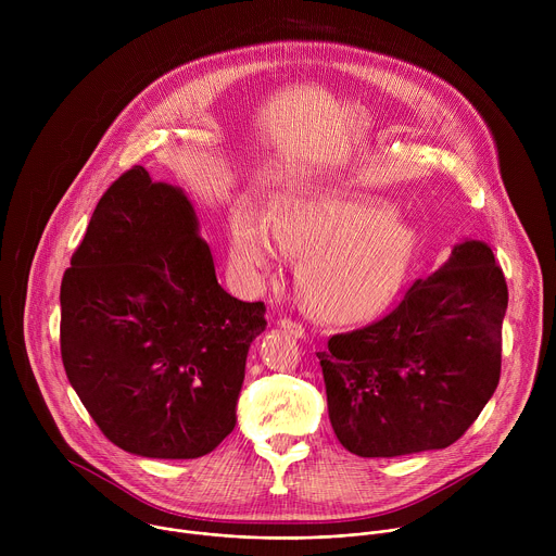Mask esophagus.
<instances>
[{"mask_svg":"<svg viewBox=\"0 0 556 556\" xmlns=\"http://www.w3.org/2000/svg\"><path fill=\"white\" fill-rule=\"evenodd\" d=\"M279 326L286 330V332H290V334H294V337H305V328L301 326V324H296V321H292V319H286V316H283V319H279Z\"/></svg>","mask_w":556,"mask_h":556,"instance_id":"esophagus-1","label":"esophagus"}]
</instances>
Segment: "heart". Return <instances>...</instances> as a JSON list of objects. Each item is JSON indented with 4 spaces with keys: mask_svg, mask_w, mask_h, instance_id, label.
Segmentation results:
<instances>
[{
    "mask_svg": "<svg viewBox=\"0 0 556 556\" xmlns=\"http://www.w3.org/2000/svg\"><path fill=\"white\" fill-rule=\"evenodd\" d=\"M232 257L266 273L277 247L299 257L296 288L316 319L352 324L382 309L407 279L416 235L387 204L341 193L288 195L268 222L240 211L230 226Z\"/></svg>",
    "mask_w": 556,
    "mask_h": 556,
    "instance_id": "1",
    "label": "heart"
}]
</instances>
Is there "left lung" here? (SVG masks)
Segmentation results:
<instances>
[{
	"label": "left lung",
	"mask_w": 556,
	"mask_h": 556,
	"mask_svg": "<svg viewBox=\"0 0 556 556\" xmlns=\"http://www.w3.org/2000/svg\"><path fill=\"white\" fill-rule=\"evenodd\" d=\"M508 286L484 242H462L382 319L316 352L339 442L358 457L446 448L478 420L502 371Z\"/></svg>",
	"instance_id": "obj_1"
}]
</instances>
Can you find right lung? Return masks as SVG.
<instances>
[{
    "label": "right lung",
    "instance_id": "right-lung-1",
    "mask_svg": "<svg viewBox=\"0 0 556 556\" xmlns=\"http://www.w3.org/2000/svg\"><path fill=\"white\" fill-rule=\"evenodd\" d=\"M264 312L217 283L182 189L136 165L101 195L63 275V367L118 448L202 457L235 427Z\"/></svg>",
    "mask_w": 556,
    "mask_h": 556
}]
</instances>
